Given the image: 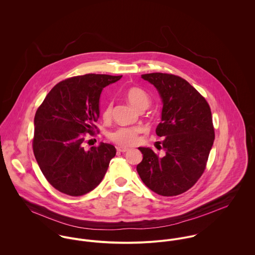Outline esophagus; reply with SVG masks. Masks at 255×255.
<instances>
[{"mask_svg": "<svg viewBox=\"0 0 255 255\" xmlns=\"http://www.w3.org/2000/svg\"><path fill=\"white\" fill-rule=\"evenodd\" d=\"M117 150L119 152H128V151H129V148H127L124 146H119V147H117Z\"/></svg>", "mask_w": 255, "mask_h": 255, "instance_id": "esophagus-1", "label": "esophagus"}]
</instances>
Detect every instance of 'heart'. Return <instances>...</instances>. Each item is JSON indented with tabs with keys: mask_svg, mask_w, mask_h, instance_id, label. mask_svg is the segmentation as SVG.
<instances>
[{
	"mask_svg": "<svg viewBox=\"0 0 255 255\" xmlns=\"http://www.w3.org/2000/svg\"><path fill=\"white\" fill-rule=\"evenodd\" d=\"M126 98L128 103L138 111L145 110L150 104V98L145 91L140 87H129L126 91ZM112 113V103L109 102L105 105L103 109V119L108 121L111 118ZM141 131L140 127H125L119 128L114 131L110 132L109 138L115 143L119 145L130 146L135 144L137 141V136Z\"/></svg>",
	"mask_w": 255,
	"mask_h": 255,
	"instance_id": "b5f03b06",
	"label": "heart"
}]
</instances>
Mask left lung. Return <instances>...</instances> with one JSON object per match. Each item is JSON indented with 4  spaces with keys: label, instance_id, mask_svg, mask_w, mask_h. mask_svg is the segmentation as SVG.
Wrapping results in <instances>:
<instances>
[{
    "label": "left lung",
    "instance_id": "1",
    "mask_svg": "<svg viewBox=\"0 0 255 255\" xmlns=\"http://www.w3.org/2000/svg\"><path fill=\"white\" fill-rule=\"evenodd\" d=\"M162 99L161 123L156 134L164 137V156L149 147L136 170L146 186L163 196L188 190L203 174L215 133L211 110L205 98L185 79L169 73L142 74Z\"/></svg>",
    "mask_w": 255,
    "mask_h": 255
}]
</instances>
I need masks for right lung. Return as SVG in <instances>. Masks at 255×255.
Returning <instances> with one entry per match:
<instances>
[{"label":"right lung","mask_w":255,"mask_h":255,"mask_svg":"<svg viewBox=\"0 0 255 255\" xmlns=\"http://www.w3.org/2000/svg\"><path fill=\"white\" fill-rule=\"evenodd\" d=\"M122 75L88 73L56 84L34 118L33 152L46 180L59 191L80 196L103 180L115 146L101 142L85 150V133L92 134L99 118L104 87Z\"/></svg>","instance_id":"obj_1"}]
</instances>
